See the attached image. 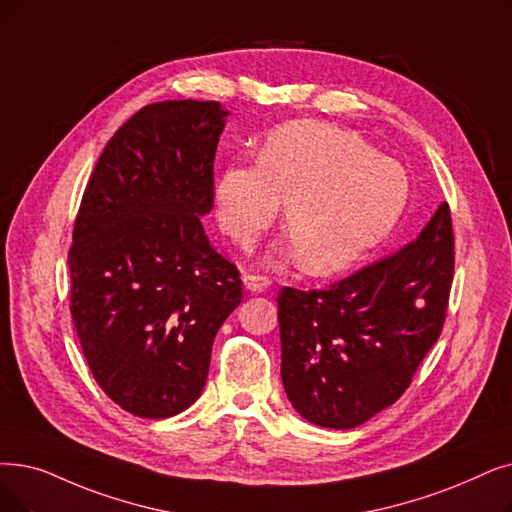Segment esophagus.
<instances>
[{"label":"esophagus","instance_id":"obj_1","mask_svg":"<svg viewBox=\"0 0 512 512\" xmlns=\"http://www.w3.org/2000/svg\"><path fill=\"white\" fill-rule=\"evenodd\" d=\"M242 284L251 293H263L268 291L272 280L268 276H257V274H242Z\"/></svg>","mask_w":512,"mask_h":512}]
</instances>
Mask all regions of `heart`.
Listing matches in <instances>:
<instances>
[{
	"label": "heart",
	"mask_w": 512,
	"mask_h": 512,
	"mask_svg": "<svg viewBox=\"0 0 512 512\" xmlns=\"http://www.w3.org/2000/svg\"><path fill=\"white\" fill-rule=\"evenodd\" d=\"M217 217L251 244L284 203V228L309 274L339 272L376 247L402 217L408 175L353 131L293 121L265 138L257 163H236L215 186Z\"/></svg>",
	"instance_id": "obj_1"
}]
</instances>
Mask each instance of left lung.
I'll return each mask as SVG.
<instances>
[{
  "instance_id": "obj_1",
  "label": "left lung",
  "mask_w": 512,
  "mask_h": 512,
  "mask_svg": "<svg viewBox=\"0 0 512 512\" xmlns=\"http://www.w3.org/2000/svg\"><path fill=\"white\" fill-rule=\"evenodd\" d=\"M454 276L441 203L418 238L328 291L278 295L288 402L326 429H353L395 404L439 339Z\"/></svg>"
}]
</instances>
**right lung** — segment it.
Listing matches in <instances>:
<instances>
[{
  "label": "right lung",
  "instance_id": "obj_1",
  "mask_svg": "<svg viewBox=\"0 0 512 512\" xmlns=\"http://www.w3.org/2000/svg\"><path fill=\"white\" fill-rule=\"evenodd\" d=\"M228 110L140 108L102 150L75 219L71 314L96 383L123 410L169 418L207 383L219 326L242 301L236 265L201 217Z\"/></svg>",
  "mask_w": 512,
  "mask_h": 512
}]
</instances>
